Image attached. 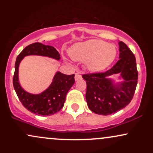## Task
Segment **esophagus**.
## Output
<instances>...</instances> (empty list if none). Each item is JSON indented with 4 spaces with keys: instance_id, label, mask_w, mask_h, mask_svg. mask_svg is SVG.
<instances>
[{
    "instance_id": "34e87169",
    "label": "esophagus",
    "mask_w": 153,
    "mask_h": 153,
    "mask_svg": "<svg viewBox=\"0 0 153 153\" xmlns=\"http://www.w3.org/2000/svg\"><path fill=\"white\" fill-rule=\"evenodd\" d=\"M81 78H82L81 75H80V73H75V80H79V79H80Z\"/></svg>"
}]
</instances>
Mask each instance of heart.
Here are the masks:
<instances>
[{"instance_id":"heart-1","label":"heart","mask_w":153,"mask_h":153,"mask_svg":"<svg viewBox=\"0 0 153 153\" xmlns=\"http://www.w3.org/2000/svg\"><path fill=\"white\" fill-rule=\"evenodd\" d=\"M71 58L86 62L89 71L99 72L114 62L117 54L114 45L100 39H91L75 45L69 52Z\"/></svg>"}]
</instances>
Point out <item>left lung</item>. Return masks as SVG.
Wrapping results in <instances>:
<instances>
[{
  "mask_svg": "<svg viewBox=\"0 0 153 153\" xmlns=\"http://www.w3.org/2000/svg\"><path fill=\"white\" fill-rule=\"evenodd\" d=\"M119 44V59L111 69L82 75L86 80L88 106L97 114H111L124 108L130 103L136 90L138 72L134 54L125 43ZM114 74H120L124 82L114 85L107 78Z\"/></svg>",
  "mask_w": 153,
  "mask_h": 153,
  "instance_id": "1",
  "label": "left lung"
}]
</instances>
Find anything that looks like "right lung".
I'll list each match as a JSON object with an SVG mask.
<instances>
[{"mask_svg": "<svg viewBox=\"0 0 153 153\" xmlns=\"http://www.w3.org/2000/svg\"><path fill=\"white\" fill-rule=\"evenodd\" d=\"M40 55L59 60L60 55L54 47L36 42L28 45L17 57L13 85L19 101L26 109L35 114L50 116L58 112L64 106L68 92L75 82V75H65L57 72L50 87L39 94H31L21 87L19 82V66L25 56Z\"/></svg>", "mask_w": 153, "mask_h": 153, "instance_id": "obj_1", "label": "right lung"}]
</instances>
